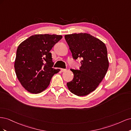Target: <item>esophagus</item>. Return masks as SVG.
<instances>
[{
  "instance_id": "1",
  "label": "esophagus",
  "mask_w": 131,
  "mask_h": 131,
  "mask_svg": "<svg viewBox=\"0 0 131 131\" xmlns=\"http://www.w3.org/2000/svg\"><path fill=\"white\" fill-rule=\"evenodd\" d=\"M61 72H66V71L67 70L66 69H63V68H62L61 69Z\"/></svg>"
}]
</instances>
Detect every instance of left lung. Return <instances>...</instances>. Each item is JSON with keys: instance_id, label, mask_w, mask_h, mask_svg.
<instances>
[{"instance_id": "left-lung-1", "label": "left lung", "mask_w": 131, "mask_h": 131, "mask_svg": "<svg viewBox=\"0 0 131 131\" xmlns=\"http://www.w3.org/2000/svg\"><path fill=\"white\" fill-rule=\"evenodd\" d=\"M64 38L73 59H82L79 70L70 69L74 78L67 82V87L77 96H86L96 89L108 69L106 47L100 39L88 33L68 34Z\"/></svg>"}]
</instances>
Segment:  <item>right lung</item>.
I'll use <instances>...</instances> for the list:
<instances>
[{
	"label": "right lung",
	"instance_id": "obj_1",
	"mask_svg": "<svg viewBox=\"0 0 131 131\" xmlns=\"http://www.w3.org/2000/svg\"><path fill=\"white\" fill-rule=\"evenodd\" d=\"M62 38L56 34H35L19 45L15 61L16 74L22 86L31 93H39L49 86L59 69L52 68L53 46Z\"/></svg>",
	"mask_w": 131,
	"mask_h": 131
}]
</instances>
